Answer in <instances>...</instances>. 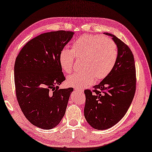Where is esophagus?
<instances>
[{"instance_id":"1","label":"esophagus","mask_w":152,"mask_h":152,"mask_svg":"<svg viewBox=\"0 0 152 152\" xmlns=\"http://www.w3.org/2000/svg\"><path fill=\"white\" fill-rule=\"evenodd\" d=\"M75 90V91H79V92H80V93H83V91H84V90L83 89V88H76Z\"/></svg>"}]
</instances>
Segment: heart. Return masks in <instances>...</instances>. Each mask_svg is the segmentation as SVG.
Returning a JSON list of instances; mask_svg holds the SVG:
<instances>
[{
  "instance_id": "obj_1",
  "label": "heart",
  "mask_w": 152,
  "mask_h": 152,
  "mask_svg": "<svg viewBox=\"0 0 152 152\" xmlns=\"http://www.w3.org/2000/svg\"><path fill=\"white\" fill-rule=\"evenodd\" d=\"M118 56V47L113 39L104 36L84 35L73 42L71 50L60 51L59 63L67 73L73 71L75 58L81 61V72L67 78L70 87L83 88L93 83L94 78L101 80L107 77L115 65Z\"/></svg>"
}]
</instances>
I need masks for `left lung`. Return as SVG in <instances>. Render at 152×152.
Listing matches in <instances>:
<instances>
[{"label":"left lung","instance_id":"obj_1","mask_svg":"<svg viewBox=\"0 0 152 152\" xmlns=\"http://www.w3.org/2000/svg\"><path fill=\"white\" fill-rule=\"evenodd\" d=\"M118 47L115 65L107 77L94 90H85L84 115L94 129L106 130L124 117L134 99L136 88L135 61L129 47L109 33Z\"/></svg>","mask_w":152,"mask_h":152}]
</instances>
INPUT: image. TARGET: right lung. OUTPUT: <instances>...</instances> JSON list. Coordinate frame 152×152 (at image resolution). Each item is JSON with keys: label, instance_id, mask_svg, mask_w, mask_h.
<instances>
[{"label": "right lung", "instance_id": "right-lung-1", "mask_svg": "<svg viewBox=\"0 0 152 152\" xmlns=\"http://www.w3.org/2000/svg\"><path fill=\"white\" fill-rule=\"evenodd\" d=\"M74 32L50 31L28 42L14 64L17 101L29 122L50 130L61 121L73 88H59L65 77L59 63V54Z\"/></svg>", "mask_w": 152, "mask_h": 152}]
</instances>
